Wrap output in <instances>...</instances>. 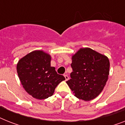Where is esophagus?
Instances as JSON below:
<instances>
[{
    "instance_id": "obj_1",
    "label": "esophagus",
    "mask_w": 125,
    "mask_h": 125,
    "mask_svg": "<svg viewBox=\"0 0 125 125\" xmlns=\"http://www.w3.org/2000/svg\"><path fill=\"white\" fill-rule=\"evenodd\" d=\"M64 77L65 80H66H66H68L69 79V77H68V75H66V74H64Z\"/></svg>"
}]
</instances>
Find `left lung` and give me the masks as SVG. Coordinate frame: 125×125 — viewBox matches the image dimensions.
Listing matches in <instances>:
<instances>
[{"label": "left lung", "instance_id": "left-lung-1", "mask_svg": "<svg viewBox=\"0 0 125 125\" xmlns=\"http://www.w3.org/2000/svg\"><path fill=\"white\" fill-rule=\"evenodd\" d=\"M71 67V79L66 83L74 95L85 101L98 96L109 75V59L91 48H80L72 57Z\"/></svg>", "mask_w": 125, "mask_h": 125}]
</instances>
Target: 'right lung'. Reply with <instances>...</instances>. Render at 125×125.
<instances>
[{"instance_id":"right-lung-1","label":"right lung","mask_w":125,"mask_h":125,"mask_svg":"<svg viewBox=\"0 0 125 125\" xmlns=\"http://www.w3.org/2000/svg\"><path fill=\"white\" fill-rule=\"evenodd\" d=\"M48 53L36 50L28 53L17 64V73L23 88L33 98L43 100L50 97L59 83L65 80L63 75L50 66Z\"/></svg>"}]
</instances>
